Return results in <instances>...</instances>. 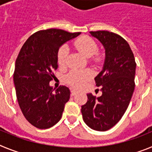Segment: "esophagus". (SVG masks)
Segmentation results:
<instances>
[{"label":"esophagus","instance_id":"34e87169","mask_svg":"<svg viewBox=\"0 0 152 152\" xmlns=\"http://www.w3.org/2000/svg\"><path fill=\"white\" fill-rule=\"evenodd\" d=\"M71 93H72V96H74V95H75L77 93V90L75 89V88H72L71 89Z\"/></svg>","mask_w":152,"mask_h":152}]
</instances>
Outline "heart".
<instances>
[{"label":"heart","mask_w":152,"mask_h":152,"mask_svg":"<svg viewBox=\"0 0 152 152\" xmlns=\"http://www.w3.org/2000/svg\"><path fill=\"white\" fill-rule=\"evenodd\" d=\"M74 45L77 51L84 57L90 58L94 54L97 49L96 42L89 36H82L75 42ZM68 56V48L67 45H61L57 52V62L58 66L64 68L66 65ZM91 70H72L65 76V80L68 84L73 87H81L86 81L93 77Z\"/></svg>","instance_id":"heart-1"}]
</instances>
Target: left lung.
Listing matches in <instances>:
<instances>
[{
	"mask_svg": "<svg viewBox=\"0 0 152 152\" xmlns=\"http://www.w3.org/2000/svg\"><path fill=\"white\" fill-rule=\"evenodd\" d=\"M105 48L103 70L94 78L100 87L99 97L88 94V101L81 107L84 123L92 129L107 131L121 119L129 107L135 89L136 63L126 39L105 30L91 31Z\"/></svg>",
	"mask_w": 152,
	"mask_h": 152,
	"instance_id": "left-lung-1",
	"label": "left lung"
}]
</instances>
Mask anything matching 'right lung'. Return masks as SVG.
Segmentation results:
<instances>
[{
    "mask_svg": "<svg viewBox=\"0 0 152 152\" xmlns=\"http://www.w3.org/2000/svg\"><path fill=\"white\" fill-rule=\"evenodd\" d=\"M80 34L60 29L39 30L19 52L13 73L16 94L23 116L36 128L49 129L61 119L70 90L66 86L52 89L49 82L58 68L59 47Z\"/></svg>",
    "mask_w": 152,
    "mask_h": 152,
    "instance_id": "1",
    "label": "right lung"
}]
</instances>
